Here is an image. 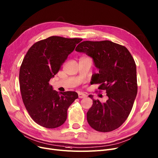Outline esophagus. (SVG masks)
<instances>
[{
	"label": "esophagus",
	"mask_w": 158,
	"mask_h": 158,
	"mask_svg": "<svg viewBox=\"0 0 158 158\" xmlns=\"http://www.w3.org/2000/svg\"><path fill=\"white\" fill-rule=\"evenodd\" d=\"M78 96H79V98H85L86 97V95L83 94V93H82V92H79L78 93Z\"/></svg>",
	"instance_id": "1"
}]
</instances>
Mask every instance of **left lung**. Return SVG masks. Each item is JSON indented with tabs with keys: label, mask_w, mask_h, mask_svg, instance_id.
I'll return each mask as SVG.
<instances>
[{
	"label": "left lung",
	"mask_w": 158,
	"mask_h": 158,
	"mask_svg": "<svg viewBox=\"0 0 158 158\" xmlns=\"http://www.w3.org/2000/svg\"><path fill=\"white\" fill-rule=\"evenodd\" d=\"M75 51L85 52L94 60L99 69L93 79L100 84L108 100L105 103L94 100L87 112V121L93 129L109 132L118 128L127 118L137 93L136 64L130 51L124 45L109 40L84 41Z\"/></svg>",
	"instance_id": "left-lung-1"
}]
</instances>
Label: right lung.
Returning a JSON list of instances; mask_svg holds the SVG:
<instances>
[{
	"label": "right lung",
	"instance_id": "obj_1",
	"mask_svg": "<svg viewBox=\"0 0 158 158\" xmlns=\"http://www.w3.org/2000/svg\"><path fill=\"white\" fill-rule=\"evenodd\" d=\"M82 40L51 36L34 44L23 58L19 70L22 100L32 119L41 126L52 129L62 125L68 107L78 98L73 91L58 94L49 81Z\"/></svg>",
	"mask_w": 158,
	"mask_h": 158
}]
</instances>
